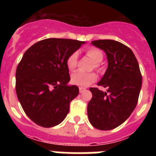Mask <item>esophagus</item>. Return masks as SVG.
Here are the masks:
<instances>
[{
  "mask_svg": "<svg viewBox=\"0 0 156 156\" xmlns=\"http://www.w3.org/2000/svg\"><path fill=\"white\" fill-rule=\"evenodd\" d=\"M85 90H86V89H84V88L79 87V92L80 93H83L84 91H85Z\"/></svg>",
  "mask_w": 156,
  "mask_h": 156,
  "instance_id": "1",
  "label": "esophagus"
}]
</instances>
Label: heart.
<instances>
[{
    "instance_id": "obj_1",
    "label": "heart",
    "mask_w": 156,
    "mask_h": 156,
    "mask_svg": "<svg viewBox=\"0 0 156 156\" xmlns=\"http://www.w3.org/2000/svg\"><path fill=\"white\" fill-rule=\"evenodd\" d=\"M87 55L95 63H100L103 60V53L100 50L97 48H89L87 51ZM78 62V54L77 52H73L69 56L66 61L67 67L69 70H73L77 66ZM96 75L94 73H84L82 71H77L71 75V82L73 84L79 87H86L90 85L96 80Z\"/></svg>"
}]
</instances>
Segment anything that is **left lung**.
I'll return each instance as SVG.
<instances>
[{
  "mask_svg": "<svg viewBox=\"0 0 156 156\" xmlns=\"http://www.w3.org/2000/svg\"><path fill=\"white\" fill-rule=\"evenodd\" d=\"M91 44L106 53L108 68L98 85L107 90L90 88L92 98L88 103V118L95 128L110 130L124 123L135 108L142 75L129 48L112 40H95Z\"/></svg>",
  "mask_w": 156,
  "mask_h": 156,
  "instance_id": "obj_1",
  "label": "left lung"
}]
</instances>
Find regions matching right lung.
<instances>
[{"label":"right lung","mask_w":156,"mask_h":156,"mask_svg":"<svg viewBox=\"0 0 156 156\" xmlns=\"http://www.w3.org/2000/svg\"><path fill=\"white\" fill-rule=\"evenodd\" d=\"M84 41L50 38L35 43L23 55L16 70V93L27 116L49 128L62 122L69 103L78 95L70 81L67 59Z\"/></svg>","instance_id":"obj_1"}]
</instances>
